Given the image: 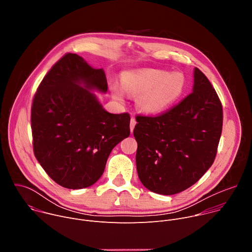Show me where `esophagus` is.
I'll return each instance as SVG.
<instances>
[{"label":"esophagus","instance_id":"esophagus-1","mask_svg":"<svg viewBox=\"0 0 252 252\" xmlns=\"http://www.w3.org/2000/svg\"><path fill=\"white\" fill-rule=\"evenodd\" d=\"M135 125H136V121H135V119L133 117H131V119H130V131L131 132H132Z\"/></svg>","mask_w":252,"mask_h":252}]
</instances>
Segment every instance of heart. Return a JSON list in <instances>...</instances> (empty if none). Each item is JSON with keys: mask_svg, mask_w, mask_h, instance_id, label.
Listing matches in <instances>:
<instances>
[{"mask_svg": "<svg viewBox=\"0 0 252 252\" xmlns=\"http://www.w3.org/2000/svg\"><path fill=\"white\" fill-rule=\"evenodd\" d=\"M122 90L113 86L112 92L116 98L123 100L124 91L137 97L138 109L148 115H158L172 106L181 99L188 88V82L181 71L168 73L159 68H141L126 71L122 76Z\"/></svg>", "mask_w": 252, "mask_h": 252, "instance_id": "obj_1", "label": "heart"}]
</instances>
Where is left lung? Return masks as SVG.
<instances>
[{
  "mask_svg": "<svg viewBox=\"0 0 252 252\" xmlns=\"http://www.w3.org/2000/svg\"><path fill=\"white\" fill-rule=\"evenodd\" d=\"M135 120L136 170L151 191H184L212 165L222 131V104L199 68H194L191 94L164 114Z\"/></svg>",
  "mask_w": 252,
  "mask_h": 252,
  "instance_id": "left-lung-1",
  "label": "left lung"
}]
</instances>
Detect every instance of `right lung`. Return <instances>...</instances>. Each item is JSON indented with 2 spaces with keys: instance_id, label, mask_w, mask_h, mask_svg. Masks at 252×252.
<instances>
[{
  "instance_id": "obj_1",
  "label": "right lung",
  "mask_w": 252,
  "mask_h": 252,
  "mask_svg": "<svg viewBox=\"0 0 252 252\" xmlns=\"http://www.w3.org/2000/svg\"><path fill=\"white\" fill-rule=\"evenodd\" d=\"M93 90L107 91L103 69L67 53L48 71L32 99L34 157L65 189L96 183L113 149L130 133L129 115L107 113Z\"/></svg>"
}]
</instances>
